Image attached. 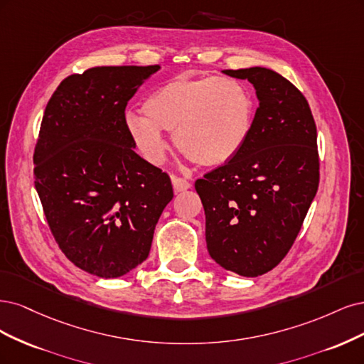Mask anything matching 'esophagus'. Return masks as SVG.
Here are the masks:
<instances>
[{
  "mask_svg": "<svg viewBox=\"0 0 364 364\" xmlns=\"http://www.w3.org/2000/svg\"><path fill=\"white\" fill-rule=\"evenodd\" d=\"M172 180V186H173V191L175 192H184L187 189H191V181H187L186 178H181V177H177V175H172L171 177Z\"/></svg>",
  "mask_w": 364,
  "mask_h": 364,
  "instance_id": "1",
  "label": "esophagus"
}]
</instances>
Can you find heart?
Instances as JSON below:
<instances>
[{
    "label": "heart",
    "mask_w": 364,
    "mask_h": 364,
    "mask_svg": "<svg viewBox=\"0 0 364 364\" xmlns=\"http://www.w3.org/2000/svg\"><path fill=\"white\" fill-rule=\"evenodd\" d=\"M144 114H128L127 130L151 163L165 160L161 130L173 132V145L201 166H219L248 140L254 98L242 81L230 77H177L144 102Z\"/></svg>",
    "instance_id": "heart-1"
}]
</instances>
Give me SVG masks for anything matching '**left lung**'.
Instances as JSON below:
<instances>
[{
  "instance_id": "left-lung-1",
  "label": "left lung",
  "mask_w": 364,
  "mask_h": 364,
  "mask_svg": "<svg viewBox=\"0 0 364 364\" xmlns=\"http://www.w3.org/2000/svg\"><path fill=\"white\" fill-rule=\"evenodd\" d=\"M224 73L252 83L260 104L243 148L195 189L210 257L259 277L287 255L318 192V132L306 97L283 75L260 66Z\"/></svg>"
}]
</instances>
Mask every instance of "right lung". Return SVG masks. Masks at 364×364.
Segmentation results:
<instances>
[{
	"mask_svg": "<svg viewBox=\"0 0 364 364\" xmlns=\"http://www.w3.org/2000/svg\"><path fill=\"white\" fill-rule=\"evenodd\" d=\"M151 66H97L54 90L34 146V186L58 248L77 267L118 278L151 250L173 198L166 172L134 152L125 107Z\"/></svg>",
	"mask_w": 364,
	"mask_h": 364,
	"instance_id": "add662e5",
	"label": "right lung"
}]
</instances>
